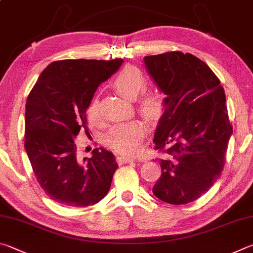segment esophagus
I'll list each match as a JSON object with an SVG mask.
<instances>
[{"instance_id": "obj_1", "label": "esophagus", "mask_w": 253, "mask_h": 253, "mask_svg": "<svg viewBox=\"0 0 253 253\" xmlns=\"http://www.w3.org/2000/svg\"><path fill=\"white\" fill-rule=\"evenodd\" d=\"M118 161L119 162H122V163H129L132 161H135L134 158L132 157H126V156H121V157H118Z\"/></svg>"}]
</instances>
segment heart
Returning <instances> with one entry per match:
<instances>
[{
  "label": "heart",
  "mask_w": 253,
  "mask_h": 253,
  "mask_svg": "<svg viewBox=\"0 0 253 253\" xmlns=\"http://www.w3.org/2000/svg\"><path fill=\"white\" fill-rule=\"evenodd\" d=\"M147 78L134 66H126L113 79L112 85L127 100H135L147 87ZM166 108L165 95L160 91L147 92L138 102L140 113L149 120H158ZM88 119L95 121L100 118V102L93 97L86 109ZM147 127L140 121L120 123L111 127L105 141L111 148L124 154H136L142 150Z\"/></svg>",
  "instance_id": "obj_1"
}]
</instances>
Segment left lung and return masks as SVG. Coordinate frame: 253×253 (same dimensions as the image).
Wrapping results in <instances>:
<instances>
[{
  "instance_id": "8db88e82",
  "label": "left lung",
  "mask_w": 253,
  "mask_h": 253,
  "mask_svg": "<svg viewBox=\"0 0 253 253\" xmlns=\"http://www.w3.org/2000/svg\"><path fill=\"white\" fill-rule=\"evenodd\" d=\"M166 96L153 142L163 153L153 194L170 205L200 198L222 173L232 135L220 80L205 62L180 51L144 56Z\"/></svg>"
}]
</instances>
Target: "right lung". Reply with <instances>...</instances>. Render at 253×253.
Segmentation results:
<instances>
[{"label": "right lung", "instance_id": "add662e5", "mask_svg": "<svg viewBox=\"0 0 253 253\" xmlns=\"http://www.w3.org/2000/svg\"><path fill=\"white\" fill-rule=\"evenodd\" d=\"M123 60H61L40 74L25 105L24 147L39 184L48 198L69 207H88L108 194L118 163L94 149L80 159L74 138L87 130L86 109L97 86Z\"/></svg>", "mask_w": 253, "mask_h": 253}]
</instances>
